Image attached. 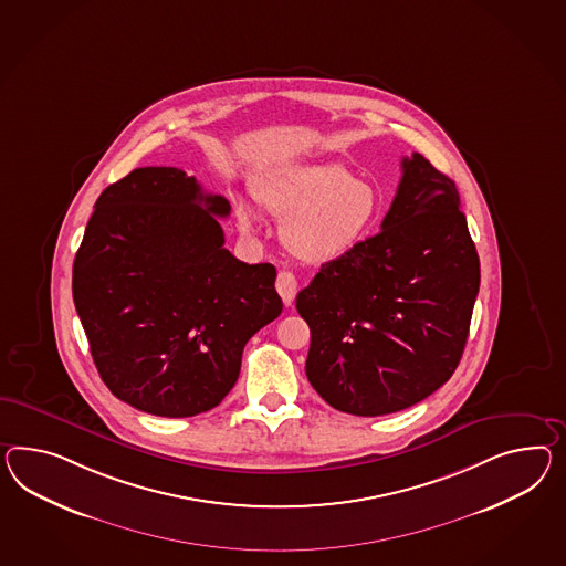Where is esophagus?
I'll return each mask as SVG.
<instances>
[{
	"mask_svg": "<svg viewBox=\"0 0 566 566\" xmlns=\"http://www.w3.org/2000/svg\"><path fill=\"white\" fill-rule=\"evenodd\" d=\"M275 285L279 295H281V300L285 302V305H291L295 293H297V279H295V275L290 273V271H281V273L276 275Z\"/></svg>",
	"mask_w": 566,
	"mask_h": 566,
	"instance_id": "1",
	"label": "esophagus"
}]
</instances>
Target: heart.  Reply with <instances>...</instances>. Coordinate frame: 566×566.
Here are the masks:
<instances>
[{"instance_id":"obj_1","label":"heart","mask_w":566,"mask_h":566,"mask_svg":"<svg viewBox=\"0 0 566 566\" xmlns=\"http://www.w3.org/2000/svg\"><path fill=\"white\" fill-rule=\"evenodd\" d=\"M252 195L266 213L281 219V242L295 259L328 262L359 247L381 213L376 187L353 178L338 164H307L254 180ZM240 232H254L247 203H235Z\"/></svg>"}]
</instances>
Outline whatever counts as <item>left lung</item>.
<instances>
[{"label":"left lung","instance_id":"obj_1","mask_svg":"<svg viewBox=\"0 0 566 566\" xmlns=\"http://www.w3.org/2000/svg\"><path fill=\"white\" fill-rule=\"evenodd\" d=\"M479 287V252L455 182L412 154L381 232L324 262L297 293L312 334L310 384L357 417L417 405L462 359Z\"/></svg>","mask_w":566,"mask_h":566}]
</instances>
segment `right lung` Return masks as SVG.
Returning <instances> with one entry per match:
<instances>
[{"label":"right lung","instance_id":"add662e5","mask_svg":"<svg viewBox=\"0 0 566 566\" xmlns=\"http://www.w3.org/2000/svg\"><path fill=\"white\" fill-rule=\"evenodd\" d=\"M221 195L180 168H137L102 190L73 261V304L102 381L156 417L207 412L242 350L281 314L273 264L223 248Z\"/></svg>","mask_w":566,"mask_h":566}]
</instances>
